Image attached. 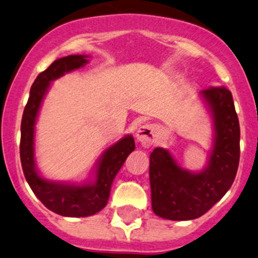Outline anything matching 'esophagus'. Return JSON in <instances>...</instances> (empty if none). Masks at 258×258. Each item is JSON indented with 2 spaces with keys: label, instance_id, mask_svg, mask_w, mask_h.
Masks as SVG:
<instances>
[{
  "label": "esophagus",
  "instance_id": "34e87169",
  "mask_svg": "<svg viewBox=\"0 0 258 258\" xmlns=\"http://www.w3.org/2000/svg\"><path fill=\"white\" fill-rule=\"evenodd\" d=\"M137 139L143 147L149 148L156 140V126L154 124H144L137 130Z\"/></svg>",
  "mask_w": 258,
  "mask_h": 258
}]
</instances>
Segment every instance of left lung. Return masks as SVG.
Listing matches in <instances>:
<instances>
[{
    "label": "left lung",
    "instance_id": "obj_1",
    "mask_svg": "<svg viewBox=\"0 0 258 258\" xmlns=\"http://www.w3.org/2000/svg\"><path fill=\"white\" fill-rule=\"evenodd\" d=\"M214 120V147L200 172L180 168L166 149L150 154L149 177L153 211L163 219L186 221L203 216L232 185L240 161V124L232 94L225 87L200 93Z\"/></svg>",
    "mask_w": 258,
    "mask_h": 258
}]
</instances>
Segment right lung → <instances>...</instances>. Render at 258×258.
Segmentation results:
<instances>
[{"label": "right lung", "mask_w": 258, "mask_h": 258, "mask_svg": "<svg viewBox=\"0 0 258 258\" xmlns=\"http://www.w3.org/2000/svg\"><path fill=\"white\" fill-rule=\"evenodd\" d=\"M87 63V55H67L55 59L46 71L39 73L31 87L21 123V164L28 185L47 209L68 217L90 216L107 205L111 182L129 154L135 149L132 135L124 137L104 151L98 163L94 181H87L82 185L49 181L37 171L34 163V125L50 82Z\"/></svg>", "instance_id": "1"}]
</instances>
